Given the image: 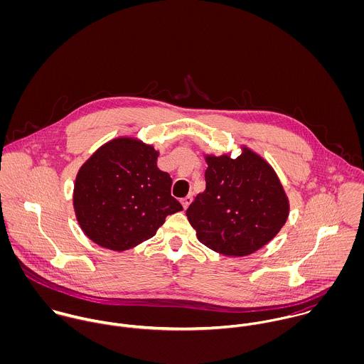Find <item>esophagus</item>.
<instances>
[{
    "mask_svg": "<svg viewBox=\"0 0 364 364\" xmlns=\"http://www.w3.org/2000/svg\"><path fill=\"white\" fill-rule=\"evenodd\" d=\"M181 203H182V206L183 208H188V206L192 203V196L189 195V196H186V198H183L182 200H181Z\"/></svg>",
    "mask_w": 364,
    "mask_h": 364,
    "instance_id": "esophagus-1",
    "label": "esophagus"
}]
</instances>
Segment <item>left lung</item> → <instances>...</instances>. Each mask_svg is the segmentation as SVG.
Segmentation results:
<instances>
[{
  "label": "left lung",
  "mask_w": 364,
  "mask_h": 364,
  "mask_svg": "<svg viewBox=\"0 0 364 364\" xmlns=\"http://www.w3.org/2000/svg\"><path fill=\"white\" fill-rule=\"evenodd\" d=\"M206 159V191L186 210L199 241L227 257L258 251L280 231L289 215V202L276 173L250 150L235 159Z\"/></svg>",
  "instance_id": "obj_1"
}]
</instances>
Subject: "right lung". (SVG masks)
<instances>
[{
  "mask_svg": "<svg viewBox=\"0 0 364 364\" xmlns=\"http://www.w3.org/2000/svg\"><path fill=\"white\" fill-rule=\"evenodd\" d=\"M158 153L141 141L116 139L80 169L74 208L82 231L98 245L126 251L156 235L166 215L183 210L171 195L172 178Z\"/></svg>",
  "mask_w": 364,
  "mask_h": 364,
  "instance_id": "right-lung-1",
  "label": "right lung"
}]
</instances>
